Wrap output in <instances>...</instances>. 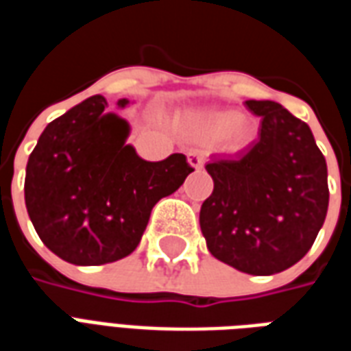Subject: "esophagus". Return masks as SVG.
<instances>
[{
  "mask_svg": "<svg viewBox=\"0 0 351 351\" xmlns=\"http://www.w3.org/2000/svg\"><path fill=\"white\" fill-rule=\"evenodd\" d=\"M188 163H190L191 167L201 169V167H203V163H205V161H203V156H201L197 150H190V152H188Z\"/></svg>",
  "mask_w": 351,
  "mask_h": 351,
  "instance_id": "esophagus-1",
  "label": "esophagus"
}]
</instances>
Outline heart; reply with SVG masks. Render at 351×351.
Wrapping results in <instances>:
<instances>
[{
  "instance_id": "obj_1",
  "label": "heart",
  "mask_w": 351,
  "mask_h": 351,
  "mask_svg": "<svg viewBox=\"0 0 351 351\" xmlns=\"http://www.w3.org/2000/svg\"><path fill=\"white\" fill-rule=\"evenodd\" d=\"M182 130L201 143H220L231 152H241L256 138V123L248 114H235L233 110H203L184 118Z\"/></svg>"
}]
</instances>
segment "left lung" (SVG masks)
<instances>
[{"label":"left lung","instance_id":"1","mask_svg":"<svg viewBox=\"0 0 351 351\" xmlns=\"http://www.w3.org/2000/svg\"><path fill=\"white\" fill-rule=\"evenodd\" d=\"M261 118L244 152L206 163L214 190L199 213L206 248L237 271L269 276L306 256L324 226L327 163L304 122L274 101H246Z\"/></svg>","mask_w":351,"mask_h":351}]
</instances>
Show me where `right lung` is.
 <instances>
[{
  "mask_svg": "<svg viewBox=\"0 0 351 351\" xmlns=\"http://www.w3.org/2000/svg\"><path fill=\"white\" fill-rule=\"evenodd\" d=\"M105 107L103 95H92L52 120L27 160L29 220L45 246L73 265H105L130 256L154 205L193 171L184 154L141 160L125 145L128 122L105 114Z\"/></svg>",
  "mask_w": 351,
  "mask_h": 351,
  "instance_id": "obj_1",
  "label": "right lung"
}]
</instances>
